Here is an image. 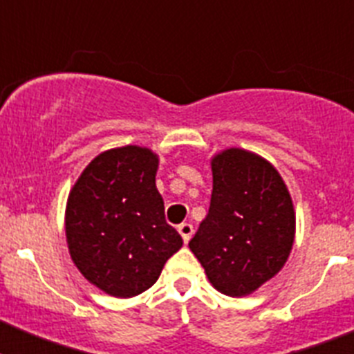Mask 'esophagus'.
<instances>
[{"mask_svg": "<svg viewBox=\"0 0 354 354\" xmlns=\"http://www.w3.org/2000/svg\"><path fill=\"white\" fill-rule=\"evenodd\" d=\"M177 230H179V234L183 236L184 243H187V241L192 239V236H193V225L192 223H180Z\"/></svg>", "mask_w": 354, "mask_h": 354, "instance_id": "1", "label": "esophagus"}]
</instances>
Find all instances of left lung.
Returning <instances> with one entry per match:
<instances>
[{
    "label": "left lung",
    "mask_w": 354,
    "mask_h": 354,
    "mask_svg": "<svg viewBox=\"0 0 354 354\" xmlns=\"http://www.w3.org/2000/svg\"><path fill=\"white\" fill-rule=\"evenodd\" d=\"M211 207L189 250L221 294L243 298L280 273L296 212L282 175L262 156L230 147L211 159Z\"/></svg>",
    "instance_id": "left-lung-1"
}]
</instances>
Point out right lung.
I'll return each mask as SVG.
<instances>
[{"instance_id": "obj_1", "label": "right lung", "mask_w": 354, "mask_h": 354, "mask_svg": "<svg viewBox=\"0 0 354 354\" xmlns=\"http://www.w3.org/2000/svg\"><path fill=\"white\" fill-rule=\"evenodd\" d=\"M159 156L138 145L88 162L65 207V237L80 273L102 292L133 298L154 286L183 237L165 220L156 187Z\"/></svg>"}]
</instances>
